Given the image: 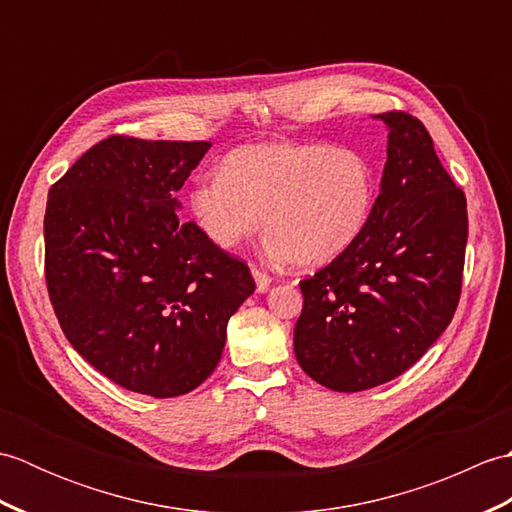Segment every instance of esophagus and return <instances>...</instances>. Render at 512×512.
Segmentation results:
<instances>
[{
    "mask_svg": "<svg viewBox=\"0 0 512 512\" xmlns=\"http://www.w3.org/2000/svg\"><path fill=\"white\" fill-rule=\"evenodd\" d=\"M250 273H253V279H255V284H257V292H266L270 288V284H273V279H270L266 273H262V270L253 268V270H250Z\"/></svg>",
    "mask_w": 512,
    "mask_h": 512,
    "instance_id": "obj_1",
    "label": "esophagus"
}]
</instances>
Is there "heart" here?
<instances>
[{
	"instance_id": "b5f03b06",
	"label": "heart",
	"mask_w": 512,
	"mask_h": 512,
	"mask_svg": "<svg viewBox=\"0 0 512 512\" xmlns=\"http://www.w3.org/2000/svg\"><path fill=\"white\" fill-rule=\"evenodd\" d=\"M372 204V165L325 143L235 149L220 176L198 178L189 191V211L213 246L235 250L266 224V253L301 268L341 257L363 235Z\"/></svg>"
}]
</instances>
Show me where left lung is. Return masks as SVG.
Returning a JSON list of instances; mask_svg holds the SVG:
<instances>
[{
    "label": "left lung",
    "mask_w": 512,
    "mask_h": 512,
    "mask_svg": "<svg viewBox=\"0 0 512 512\" xmlns=\"http://www.w3.org/2000/svg\"><path fill=\"white\" fill-rule=\"evenodd\" d=\"M387 160L363 235L303 279L295 356L332 391H363L400 376L438 341L458 308L466 198L409 114L385 112Z\"/></svg>",
    "instance_id": "left-lung-1"
}]
</instances>
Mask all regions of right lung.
<instances>
[{
  "label": "right lung",
  "instance_id": "obj_1",
  "mask_svg": "<svg viewBox=\"0 0 512 512\" xmlns=\"http://www.w3.org/2000/svg\"><path fill=\"white\" fill-rule=\"evenodd\" d=\"M211 143L112 136L48 193L46 281L65 339L136 394L173 398L220 363L255 292L246 264L184 222L176 193Z\"/></svg>",
  "mask_w": 512,
  "mask_h": 512
}]
</instances>
